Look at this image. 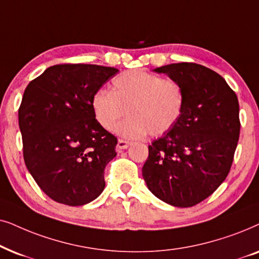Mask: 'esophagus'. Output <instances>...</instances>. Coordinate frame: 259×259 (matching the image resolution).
I'll use <instances>...</instances> for the list:
<instances>
[{"mask_svg": "<svg viewBox=\"0 0 259 259\" xmlns=\"http://www.w3.org/2000/svg\"><path fill=\"white\" fill-rule=\"evenodd\" d=\"M130 146V142L129 141H125V140H118V143H117V150L120 151L122 149H126L127 147Z\"/></svg>", "mask_w": 259, "mask_h": 259, "instance_id": "esophagus-1", "label": "esophagus"}]
</instances>
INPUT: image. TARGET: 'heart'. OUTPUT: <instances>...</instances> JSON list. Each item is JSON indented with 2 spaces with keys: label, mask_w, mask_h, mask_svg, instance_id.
<instances>
[{
  "label": "heart",
  "mask_w": 259,
  "mask_h": 259,
  "mask_svg": "<svg viewBox=\"0 0 259 259\" xmlns=\"http://www.w3.org/2000/svg\"><path fill=\"white\" fill-rule=\"evenodd\" d=\"M96 119L106 130L119 124L120 135L140 139L164 135L177 125L186 106L185 90L174 79L144 70L125 71L113 78L111 91L98 90L92 97Z\"/></svg>",
  "instance_id": "heart-1"
}]
</instances>
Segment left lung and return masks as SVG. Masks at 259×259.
I'll return each mask as SVG.
<instances>
[{
    "mask_svg": "<svg viewBox=\"0 0 259 259\" xmlns=\"http://www.w3.org/2000/svg\"><path fill=\"white\" fill-rule=\"evenodd\" d=\"M155 72L180 82L186 106L177 125L148 147L143 179L162 201L192 207L230 173L240 133L239 103L225 79L202 65L170 64Z\"/></svg>",
    "mask_w": 259,
    "mask_h": 259,
    "instance_id": "obj_1",
    "label": "left lung"
}]
</instances>
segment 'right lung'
<instances>
[{
  "label": "right lung",
  "instance_id": "right-lung-1",
  "mask_svg": "<svg viewBox=\"0 0 259 259\" xmlns=\"http://www.w3.org/2000/svg\"><path fill=\"white\" fill-rule=\"evenodd\" d=\"M113 67L59 64L29 82L19 108L23 158L37 186L54 201L81 206L105 187L104 169L117 137L96 119L92 97Z\"/></svg>",
  "mask_w": 259,
  "mask_h": 259
}]
</instances>
